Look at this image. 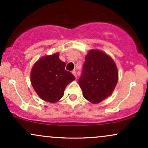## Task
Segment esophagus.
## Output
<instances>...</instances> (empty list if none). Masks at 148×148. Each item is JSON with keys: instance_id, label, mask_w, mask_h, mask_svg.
<instances>
[{"instance_id": "obj_1", "label": "esophagus", "mask_w": 148, "mask_h": 148, "mask_svg": "<svg viewBox=\"0 0 148 148\" xmlns=\"http://www.w3.org/2000/svg\"><path fill=\"white\" fill-rule=\"evenodd\" d=\"M72 74H74V76H75V77L76 78V71L75 70H74V71H72Z\"/></svg>"}]
</instances>
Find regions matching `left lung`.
I'll return each mask as SVG.
<instances>
[{
  "instance_id": "obj_1",
  "label": "left lung",
  "mask_w": 148,
  "mask_h": 148,
  "mask_svg": "<svg viewBox=\"0 0 148 148\" xmlns=\"http://www.w3.org/2000/svg\"><path fill=\"white\" fill-rule=\"evenodd\" d=\"M85 59L79 84L85 99L98 103L114 90L118 81V68L111 57L98 49L90 50Z\"/></svg>"
}]
</instances>
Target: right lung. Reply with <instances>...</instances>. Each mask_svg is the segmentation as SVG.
Here are the masks:
<instances>
[{
  "mask_svg": "<svg viewBox=\"0 0 148 148\" xmlns=\"http://www.w3.org/2000/svg\"><path fill=\"white\" fill-rule=\"evenodd\" d=\"M65 65L59 58V53L45 56L33 64L30 82L42 100L50 103L59 101L66 86L75 80L72 73L65 70Z\"/></svg>",
  "mask_w": 148,
  "mask_h": 148,
  "instance_id": "1",
  "label": "right lung"
}]
</instances>
